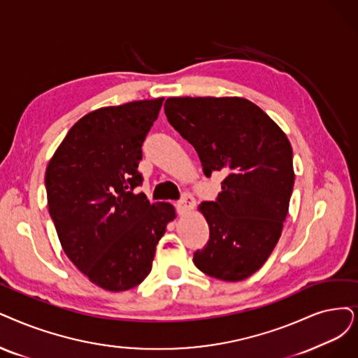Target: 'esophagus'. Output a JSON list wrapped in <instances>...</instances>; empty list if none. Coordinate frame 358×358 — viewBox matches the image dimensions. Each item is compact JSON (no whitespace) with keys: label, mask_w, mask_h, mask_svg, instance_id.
<instances>
[{"label":"esophagus","mask_w":358,"mask_h":358,"mask_svg":"<svg viewBox=\"0 0 358 358\" xmlns=\"http://www.w3.org/2000/svg\"><path fill=\"white\" fill-rule=\"evenodd\" d=\"M194 206H195V199H194V196L191 194H185L183 198L180 199V201H178V204H176L178 211L180 214H185V213L191 211L194 208Z\"/></svg>","instance_id":"1"}]
</instances>
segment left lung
Here are the masks:
<instances>
[{
  "label": "left lung",
  "mask_w": 358,
  "mask_h": 358,
  "mask_svg": "<svg viewBox=\"0 0 358 358\" xmlns=\"http://www.w3.org/2000/svg\"><path fill=\"white\" fill-rule=\"evenodd\" d=\"M164 113L198 152L204 175H226L216 201L198 207L210 238L194 264L211 278L244 280L266 263L287 219L295 180L289 141L241 96H171Z\"/></svg>",
  "instance_id": "8db88e82"
}]
</instances>
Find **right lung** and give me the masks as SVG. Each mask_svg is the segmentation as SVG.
<instances>
[{"instance_id": "obj_1", "label": "right lung", "mask_w": 358, "mask_h": 358, "mask_svg": "<svg viewBox=\"0 0 358 358\" xmlns=\"http://www.w3.org/2000/svg\"><path fill=\"white\" fill-rule=\"evenodd\" d=\"M164 98L103 107L78 120L45 171L48 211L60 244L82 273L111 292L151 271L155 245L176 217L169 203L136 194L142 142Z\"/></svg>"}]
</instances>
